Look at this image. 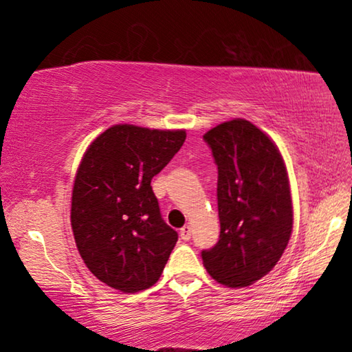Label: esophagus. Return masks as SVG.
<instances>
[{
  "mask_svg": "<svg viewBox=\"0 0 352 352\" xmlns=\"http://www.w3.org/2000/svg\"><path fill=\"white\" fill-rule=\"evenodd\" d=\"M180 236L183 241H189L190 239V225H184L180 230Z\"/></svg>",
  "mask_w": 352,
  "mask_h": 352,
  "instance_id": "obj_1",
  "label": "esophagus"
}]
</instances>
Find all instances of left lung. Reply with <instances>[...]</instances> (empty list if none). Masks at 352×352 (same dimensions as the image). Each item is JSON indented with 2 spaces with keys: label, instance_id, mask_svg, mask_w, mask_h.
I'll use <instances>...</instances> for the list:
<instances>
[{
  "label": "left lung",
  "instance_id": "obj_1",
  "mask_svg": "<svg viewBox=\"0 0 352 352\" xmlns=\"http://www.w3.org/2000/svg\"><path fill=\"white\" fill-rule=\"evenodd\" d=\"M204 140L217 164L220 236L201 259L217 283L247 287L276 265L289 243L287 170L275 142L245 119L219 124Z\"/></svg>",
  "mask_w": 352,
  "mask_h": 352
}]
</instances>
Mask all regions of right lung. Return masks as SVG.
Masks as SVG:
<instances>
[{"instance_id": "add662e5", "label": "right lung", "mask_w": 352, "mask_h": 352, "mask_svg": "<svg viewBox=\"0 0 352 352\" xmlns=\"http://www.w3.org/2000/svg\"><path fill=\"white\" fill-rule=\"evenodd\" d=\"M184 140V130L118 124L91 142L77 169L71 200L77 250L99 281L124 294L152 287L178 241L151 182Z\"/></svg>"}]
</instances>
